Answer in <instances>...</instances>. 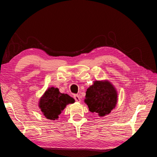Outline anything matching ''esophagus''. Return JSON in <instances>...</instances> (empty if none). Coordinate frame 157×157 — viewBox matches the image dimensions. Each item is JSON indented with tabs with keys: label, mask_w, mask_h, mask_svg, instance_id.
<instances>
[{
	"label": "esophagus",
	"mask_w": 157,
	"mask_h": 157,
	"mask_svg": "<svg viewBox=\"0 0 157 157\" xmlns=\"http://www.w3.org/2000/svg\"><path fill=\"white\" fill-rule=\"evenodd\" d=\"M73 98L75 99L76 101H77V102H80V97H79V96H78V94H75L74 96H73Z\"/></svg>",
	"instance_id": "34e87169"
}]
</instances>
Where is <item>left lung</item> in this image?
Instances as JSON below:
<instances>
[{
    "mask_svg": "<svg viewBox=\"0 0 157 157\" xmlns=\"http://www.w3.org/2000/svg\"><path fill=\"white\" fill-rule=\"evenodd\" d=\"M85 103L89 111L104 117L111 113L117 103V92L109 81H95L86 92Z\"/></svg>",
    "mask_w": 157,
    "mask_h": 157,
    "instance_id": "1",
    "label": "left lung"
}]
</instances>
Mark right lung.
Segmentation results:
<instances>
[{"label":"right lung","mask_w":157,"mask_h":157,"mask_svg":"<svg viewBox=\"0 0 157 157\" xmlns=\"http://www.w3.org/2000/svg\"><path fill=\"white\" fill-rule=\"evenodd\" d=\"M75 103V99L66 94H61L59 89L51 87L46 90L39 103L42 114L49 120L58 119L66 105Z\"/></svg>","instance_id":"add662e5"}]
</instances>
